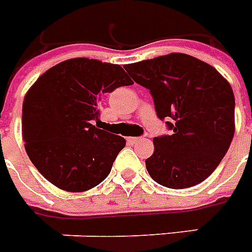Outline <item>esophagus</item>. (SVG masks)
Returning <instances> with one entry per match:
<instances>
[{"label": "esophagus", "instance_id": "1", "mask_svg": "<svg viewBox=\"0 0 252 252\" xmlns=\"http://www.w3.org/2000/svg\"><path fill=\"white\" fill-rule=\"evenodd\" d=\"M144 139H141V137H128L126 139V141L129 143V144H137V143H140V141H143Z\"/></svg>", "mask_w": 252, "mask_h": 252}]
</instances>
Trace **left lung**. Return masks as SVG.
I'll return each mask as SVG.
<instances>
[{
	"mask_svg": "<svg viewBox=\"0 0 252 252\" xmlns=\"http://www.w3.org/2000/svg\"><path fill=\"white\" fill-rule=\"evenodd\" d=\"M150 89L156 115L171 135L155 137L145 167L156 183L182 189L202 183L219 165L235 132V98L214 66L171 53L124 66Z\"/></svg>",
	"mask_w": 252,
	"mask_h": 252,
	"instance_id": "obj_1",
	"label": "left lung"
}]
</instances>
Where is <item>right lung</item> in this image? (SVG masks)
<instances>
[{"mask_svg": "<svg viewBox=\"0 0 252 252\" xmlns=\"http://www.w3.org/2000/svg\"><path fill=\"white\" fill-rule=\"evenodd\" d=\"M131 84L120 65L85 57L63 61L37 79L22 104V139L46 180L83 192L107 178L126 140L93 123L100 121L102 94Z\"/></svg>", "mask_w": 252, "mask_h": 252, "instance_id": "obj_1", "label": "right lung"}]
</instances>
